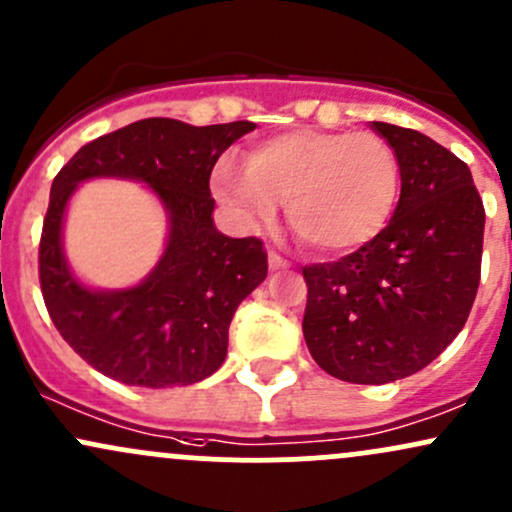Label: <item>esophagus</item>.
I'll use <instances>...</instances> for the list:
<instances>
[{
	"instance_id": "esophagus-1",
	"label": "esophagus",
	"mask_w": 512,
	"mask_h": 512,
	"mask_svg": "<svg viewBox=\"0 0 512 512\" xmlns=\"http://www.w3.org/2000/svg\"><path fill=\"white\" fill-rule=\"evenodd\" d=\"M289 267L291 265L284 260L282 255H277V252H269V269H272V272H284V269H289Z\"/></svg>"
}]
</instances>
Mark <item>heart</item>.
I'll list each match as a JSON object with an SVG mask.
<instances>
[{"label":"heart","instance_id":"heart-1","mask_svg":"<svg viewBox=\"0 0 512 512\" xmlns=\"http://www.w3.org/2000/svg\"><path fill=\"white\" fill-rule=\"evenodd\" d=\"M398 157L376 133H282L250 150L245 165L221 162L213 192L243 221H269L289 199L291 228L306 245L342 255L374 240L398 199Z\"/></svg>","mask_w":512,"mask_h":512}]
</instances>
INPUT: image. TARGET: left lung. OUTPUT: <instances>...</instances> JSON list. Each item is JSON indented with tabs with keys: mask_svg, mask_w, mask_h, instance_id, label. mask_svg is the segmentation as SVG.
<instances>
[{
	"mask_svg": "<svg viewBox=\"0 0 512 512\" xmlns=\"http://www.w3.org/2000/svg\"><path fill=\"white\" fill-rule=\"evenodd\" d=\"M369 126L398 157L401 199L389 226L357 252L303 267V338L335 379L389 384L428 367L464 328L486 213L457 155L413 128Z\"/></svg>",
	"mask_w": 512,
	"mask_h": 512,
	"instance_id": "obj_1",
	"label": "left lung"
}]
</instances>
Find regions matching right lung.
<instances>
[{"label":"right lung","mask_w":512,"mask_h":512,"mask_svg":"<svg viewBox=\"0 0 512 512\" xmlns=\"http://www.w3.org/2000/svg\"><path fill=\"white\" fill-rule=\"evenodd\" d=\"M255 123L189 126L143 119L72 155L50 187L38 272L46 308L67 345L97 372L128 386H189L228 355V325L267 277L257 238H228L213 226L209 177L223 150ZM131 178L151 187L168 213V243L143 283L94 290L66 265V204L82 181Z\"/></svg>","instance_id":"add662e5"}]
</instances>
